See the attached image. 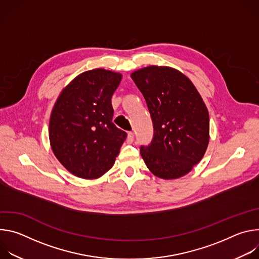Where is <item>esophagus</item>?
Instances as JSON below:
<instances>
[{
	"label": "esophagus",
	"instance_id": "34e87169",
	"mask_svg": "<svg viewBox=\"0 0 259 259\" xmlns=\"http://www.w3.org/2000/svg\"><path fill=\"white\" fill-rule=\"evenodd\" d=\"M133 140H134V133L133 132H129L128 133V137H127V141L128 142H133Z\"/></svg>",
	"mask_w": 259,
	"mask_h": 259
}]
</instances>
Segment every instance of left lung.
Segmentation results:
<instances>
[{"instance_id": "8db88e82", "label": "left lung", "mask_w": 259, "mask_h": 259, "mask_svg": "<svg viewBox=\"0 0 259 259\" xmlns=\"http://www.w3.org/2000/svg\"><path fill=\"white\" fill-rule=\"evenodd\" d=\"M154 125V137L140 155L163 179L188 174L203 158L209 142L208 109L192 81L169 66L151 65L131 73Z\"/></svg>"}]
</instances>
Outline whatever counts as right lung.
Returning a JSON list of instances; mask_svg holds the SVG:
<instances>
[{"mask_svg":"<svg viewBox=\"0 0 259 259\" xmlns=\"http://www.w3.org/2000/svg\"><path fill=\"white\" fill-rule=\"evenodd\" d=\"M121 80L119 72L88 70L58 96L50 117L49 139L57 160L73 175L98 178L115 164L127 137L112 122V96Z\"/></svg>","mask_w":259,"mask_h":259,"instance_id":"add662e5","label":"right lung"}]
</instances>
